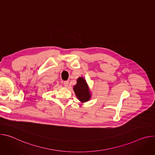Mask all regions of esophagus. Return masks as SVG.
<instances>
[{"instance_id":"34e87169","label":"esophagus","mask_w":155,"mask_h":155,"mask_svg":"<svg viewBox=\"0 0 155 155\" xmlns=\"http://www.w3.org/2000/svg\"><path fill=\"white\" fill-rule=\"evenodd\" d=\"M69 81H65L64 82V86L65 87H67L69 86Z\"/></svg>"}]
</instances>
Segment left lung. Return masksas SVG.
I'll return each mask as SVG.
<instances>
[{
    "label": "left lung",
    "instance_id": "1",
    "mask_svg": "<svg viewBox=\"0 0 155 155\" xmlns=\"http://www.w3.org/2000/svg\"><path fill=\"white\" fill-rule=\"evenodd\" d=\"M74 91L77 99L84 103L89 101L91 98V93L90 87L83 77H78L77 80V84L74 86Z\"/></svg>",
    "mask_w": 155,
    "mask_h": 155
}]
</instances>
